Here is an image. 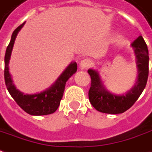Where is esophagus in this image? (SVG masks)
Returning <instances> with one entry per match:
<instances>
[{
    "mask_svg": "<svg viewBox=\"0 0 152 152\" xmlns=\"http://www.w3.org/2000/svg\"><path fill=\"white\" fill-rule=\"evenodd\" d=\"M91 64V61L88 58H85V59L82 60L79 64V66H80V69H87L88 67L90 66Z\"/></svg>",
    "mask_w": 152,
    "mask_h": 152,
    "instance_id": "1",
    "label": "esophagus"
}]
</instances>
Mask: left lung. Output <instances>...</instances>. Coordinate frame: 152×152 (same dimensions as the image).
I'll return each mask as SVG.
<instances>
[{"mask_svg": "<svg viewBox=\"0 0 152 152\" xmlns=\"http://www.w3.org/2000/svg\"><path fill=\"white\" fill-rule=\"evenodd\" d=\"M137 67V78L132 88L122 94L110 92L102 82L97 70L89 69L91 86L88 91V99L94 108L98 111L116 115L129 110L143 92L149 74V53L146 43L140 36L132 43Z\"/></svg>", "mask_w": 152, "mask_h": 152, "instance_id": "8db88e82", "label": "left lung"}]
</instances>
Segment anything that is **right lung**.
I'll return each mask as SVG.
<instances>
[{"mask_svg": "<svg viewBox=\"0 0 152 152\" xmlns=\"http://www.w3.org/2000/svg\"><path fill=\"white\" fill-rule=\"evenodd\" d=\"M25 22L19 26L13 31L11 42L7 47L5 55V71L4 77L7 85V90L9 91L12 97L21 109L31 115H46L54 113L59 106L60 101L63 98L66 82L69 78L76 73L77 64L72 62L61 74L58 79L49 88L40 93H36L32 94H24L17 89L13 83L12 74L9 71V62L11 59L12 48L18 32L20 31Z\"/></svg>", "mask_w": 152, "mask_h": 152, "instance_id": "add662e5", "label": "right lung"}]
</instances>
